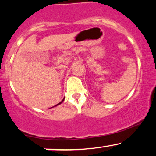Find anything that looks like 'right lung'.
I'll list each match as a JSON object with an SVG mask.
<instances>
[{
	"mask_svg": "<svg viewBox=\"0 0 156 156\" xmlns=\"http://www.w3.org/2000/svg\"><path fill=\"white\" fill-rule=\"evenodd\" d=\"M63 101H64V100H63V101H62V102H60V103H58V104H57V105H59V104H61V103H62V102H63ZM55 105V106H56V105Z\"/></svg>",
	"mask_w": 156,
	"mask_h": 156,
	"instance_id": "right-lung-1",
	"label": "right lung"
}]
</instances>
